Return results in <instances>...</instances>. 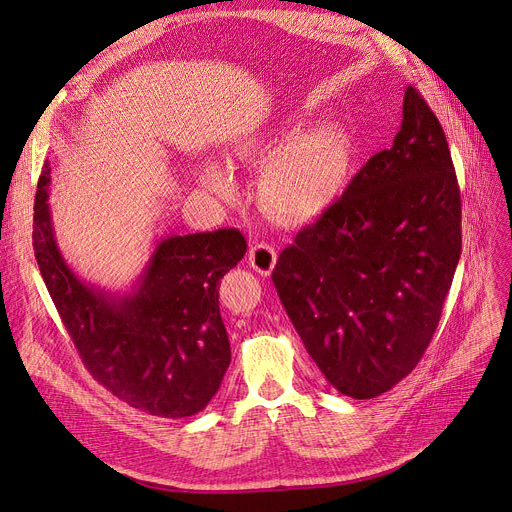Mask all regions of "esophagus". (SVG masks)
Returning <instances> with one entry per match:
<instances>
[{
  "label": "esophagus",
  "instance_id": "esophagus-1",
  "mask_svg": "<svg viewBox=\"0 0 512 512\" xmlns=\"http://www.w3.org/2000/svg\"><path fill=\"white\" fill-rule=\"evenodd\" d=\"M248 260L260 275H271L277 264V252L269 243H256L248 252Z\"/></svg>",
  "mask_w": 512,
  "mask_h": 512
}]
</instances>
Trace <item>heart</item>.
Listing matches in <instances>:
<instances>
[{"mask_svg":"<svg viewBox=\"0 0 512 512\" xmlns=\"http://www.w3.org/2000/svg\"><path fill=\"white\" fill-rule=\"evenodd\" d=\"M258 130L239 138L231 161L264 163L260 174V197L277 218L294 224L313 222L330 212L351 185L355 166V147L342 128L323 126L294 134L288 142H279L294 132ZM195 178L203 191L216 199L233 201L239 195V182L231 168L220 161L203 159L197 163Z\"/></svg>","mask_w":512,"mask_h":512,"instance_id":"b5f03b06","label":"heart"}]
</instances>
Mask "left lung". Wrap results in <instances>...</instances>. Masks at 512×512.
Masks as SVG:
<instances>
[{
    "instance_id": "left-lung-1",
    "label": "left lung",
    "mask_w": 512,
    "mask_h": 512,
    "mask_svg": "<svg viewBox=\"0 0 512 512\" xmlns=\"http://www.w3.org/2000/svg\"><path fill=\"white\" fill-rule=\"evenodd\" d=\"M460 216L445 132L407 86L393 147L370 157L273 271L285 313L336 391L374 399L418 365L460 260Z\"/></svg>"
}]
</instances>
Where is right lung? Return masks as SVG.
I'll use <instances>...</instances> for the list:
<instances>
[{"label": "right lung", "mask_w": 512, "mask_h": 512, "mask_svg": "<svg viewBox=\"0 0 512 512\" xmlns=\"http://www.w3.org/2000/svg\"><path fill=\"white\" fill-rule=\"evenodd\" d=\"M50 180L46 161L33 208L35 258L90 374L151 416L206 410L231 363L218 285L243 258L245 237L237 229L159 237L130 288L111 292L81 279L60 252Z\"/></svg>", "instance_id": "obj_1"}]
</instances>
